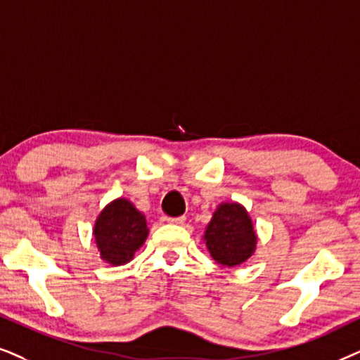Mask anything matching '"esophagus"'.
<instances>
[{"label": "esophagus", "mask_w": 360, "mask_h": 360, "mask_svg": "<svg viewBox=\"0 0 360 360\" xmlns=\"http://www.w3.org/2000/svg\"><path fill=\"white\" fill-rule=\"evenodd\" d=\"M186 222V217L183 215V217H169L167 219V224L171 225H184Z\"/></svg>", "instance_id": "esophagus-1"}]
</instances>
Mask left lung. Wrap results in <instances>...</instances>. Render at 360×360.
I'll return each instance as SVG.
<instances>
[{
	"mask_svg": "<svg viewBox=\"0 0 360 360\" xmlns=\"http://www.w3.org/2000/svg\"><path fill=\"white\" fill-rule=\"evenodd\" d=\"M202 240L219 265L233 268L257 250V232L247 209L238 202H222L205 225Z\"/></svg>",
	"mask_w": 360,
	"mask_h": 360,
	"instance_id": "left-lung-1",
	"label": "left lung"
}]
</instances>
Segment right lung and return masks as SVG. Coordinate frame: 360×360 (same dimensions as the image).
I'll list each match as a JSON object with an SVG mask.
<instances>
[{
	"label": "right lung",
	"instance_id": "1",
	"mask_svg": "<svg viewBox=\"0 0 360 360\" xmlns=\"http://www.w3.org/2000/svg\"><path fill=\"white\" fill-rule=\"evenodd\" d=\"M148 222L145 214L131 200L118 198L100 210L94 224V238L100 258L113 266L131 262L135 252L146 242Z\"/></svg>",
	"mask_w": 360,
	"mask_h": 360
}]
</instances>
